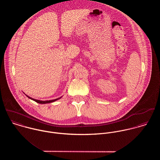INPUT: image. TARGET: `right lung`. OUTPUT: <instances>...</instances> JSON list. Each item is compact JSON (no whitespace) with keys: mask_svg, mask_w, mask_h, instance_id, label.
Returning <instances> with one entry per match:
<instances>
[{"mask_svg":"<svg viewBox=\"0 0 160 160\" xmlns=\"http://www.w3.org/2000/svg\"><path fill=\"white\" fill-rule=\"evenodd\" d=\"M24 93V92H23ZM25 94V93H24ZM26 95V94H25ZM26 96H27V97H28L29 98H30V99H31V100H34V101H35L36 102H37V103H41V104H46V103H52V102H55V101H57V100H59V99H60L62 97H59V98H56V99H53V100H38V99H34V98H31V97H29L28 95H26Z\"/></svg>","mask_w":160,"mask_h":160,"instance_id":"obj_1","label":"right lung"}]
</instances>
